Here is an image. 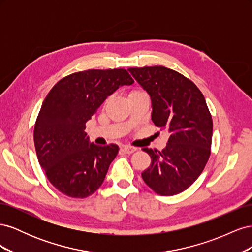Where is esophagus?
Segmentation results:
<instances>
[{"mask_svg":"<svg viewBox=\"0 0 252 252\" xmlns=\"http://www.w3.org/2000/svg\"><path fill=\"white\" fill-rule=\"evenodd\" d=\"M122 150H123L125 154H132V152L138 150V148L132 147V146H123L122 147Z\"/></svg>","mask_w":252,"mask_h":252,"instance_id":"1","label":"esophagus"}]
</instances>
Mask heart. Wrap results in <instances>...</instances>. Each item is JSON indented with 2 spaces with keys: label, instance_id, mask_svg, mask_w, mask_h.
Instances as JSON below:
<instances>
[{
  "label": "heart",
  "instance_id": "b5f03b06",
  "mask_svg": "<svg viewBox=\"0 0 252 252\" xmlns=\"http://www.w3.org/2000/svg\"><path fill=\"white\" fill-rule=\"evenodd\" d=\"M132 93H136V90H135V91H132Z\"/></svg>",
  "mask_w": 252,
  "mask_h": 252
}]
</instances>
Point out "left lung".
Listing matches in <instances>:
<instances>
[{"label": "left lung", "mask_w": 252, "mask_h": 252, "mask_svg": "<svg viewBox=\"0 0 252 252\" xmlns=\"http://www.w3.org/2000/svg\"><path fill=\"white\" fill-rule=\"evenodd\" d=\"M151 98V120L169 134L166 147L143 148L151 164L144 182L159 195L170 196L191 186L211 154L212 118L195 84L164 66L129 68Z\"/></svg>", "instance_id": "obj_1"}]
</instances>
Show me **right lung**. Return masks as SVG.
I'll return each mask as SVG.
<instances>
[{"label": "right lung", "mask_w": 252, "mask_h": 252, "mask_svg": "<svg viewBox=\"0 0 252 252\" xmlns=\"http://www.w3.org/2000/svg\"><path fill=\"white\" fill-rule=\"evenodd\" d=\"M133 82L123 68L88 69L60 80L45 97L34 125V146L45 174L60 192L84 199L103 184L119 146L90 143L86 122L107 96Z\"/></svg>", "instance_id": "obj_1"}]
</instances>
